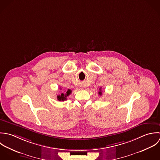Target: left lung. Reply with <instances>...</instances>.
<instances>
[{"mask_svg":"<svg viewBox=\"0 0 160 160\" xmlns=\"http://www.w3.org/2000/svg\"><path fill=\"white\" fill-rule=\"evenodd\" d=\"M99 91L98 92V94H99V95L101 96V95H102V92H101V88L99 89Z\"/></svg>","mask_w":160,"mask_h":160,"instance_id":"1","label":"left lung"}]
</instances>
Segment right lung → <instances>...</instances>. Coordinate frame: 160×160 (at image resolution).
<instances>
[{
  "label": "right lung",
  "instance_id": "right-lung-1",
  "mask_svg": "<svg viewBox=\"0 0 160 160\" xmlns=\"http://www.w3.org/2000/svg\"><path fill=\"white\" fill-rule=\"evenodd\" d=\"M71 93H72V90H70V89H68V90L67 91V92H66L65 93H62L61 95H58V96H57V98H58V101H64L67 100V96H68V95H69Z\"/></svg>",
  "mask_w": 160,
  "mask_h": 160
}]
</instances>
